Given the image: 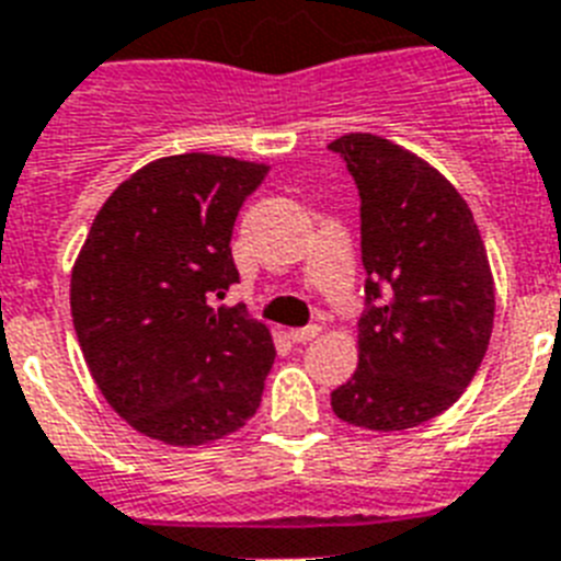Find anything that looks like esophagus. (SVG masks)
I'll list each match as a JSON object with an SVG mask.
<instances>
[{
	"label": "esophagus",
	"instance_id": "1",
	"mask_svg": "<svg viewBox=\"0 0 561 561\" xmlns=\"http://www.w3.org/2000/svg\"><path fill=\"white\" fill-rule=\"evenodd\" d=\"M320 334V325H305V328H290V340L294 343H311L313 336Z\"/></svg>",
	"mask_w": 561,
	"mask_h": 561
}]
</instances>
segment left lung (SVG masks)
Returning <instances> with one entry per match:
<instances>
[{
    "label": "left lung",
    "instance_id": "8db88e82",
    "mask_svg": "<svg viewBox=\"0 0 561 561\" xmlns=\"http://www.w3.org/2000/svg\"><path fill=\"white\" fill-rule=\"evenodd\" d=\"M328 149L357 184L368 273L357 371L331 391V409L363 430H412L461 398L486 354L495 288L484 241L458 190L409 149L366 131Z\"/></svg>",
    "mask_w": 561,
    "mask_h": 561
}]
</instances>
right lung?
I'll return each instance as SVG.
<instances>
[{
	"mask_svg": "<svg viewBox=\"0 0 561 561\" xmlns=\"http://www.w3.org/2000/svg\"><path fill=\"white\" fill-rule=\"evenodd\" d=\"M265 163L186 152L129 175L94 216L71 271V317L108 407L147 438L202 446L256 414L271 331L244 305L230 236Z\"/></svg>",
	"mask_w": 561,
	"mask_h": 561,
	"instance_id": "right-lung-1",
	"label": "right lung"
}]
</instances>
